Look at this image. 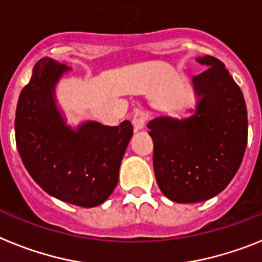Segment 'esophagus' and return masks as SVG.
Listing matches in <instances>:
<instances>
[{"instance_id": "1", "label": "esophagus", "mask_w": 262, "mask_h": 262, "mask_svg": "<svg viewBox=\"0 0 262 262\" xmlns=\"http://www.w3.org/2000/svg\"><path fill=\"white\" fill-rule=\"evenodd\" d=\"M145 122H147V114H145L143 110H136L135 113H134L133 117L134 128H135L136 131L143 129L145 127Z\"/></svg>"}]
</instances>
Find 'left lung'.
<instances>
[{
    "mask_svg": "<svg viewBox=\"0 0 262 262\" xmlns=\"http://www.w3.org/2000/svg\"><path fill=\"white\" fill-rule=\"evenodd\" d=\"M194 76L195 113L186 119L157 117L148 123L154 169L164 195L177 203L207 201L226 189L243 161L248 140L247 106L239 85L214 56Z\"/></svg>",
    "mask_w": 262,
    "mask_h": 262,
    "instance_id": "1",
    "label": "left lung"
}]
</instances>
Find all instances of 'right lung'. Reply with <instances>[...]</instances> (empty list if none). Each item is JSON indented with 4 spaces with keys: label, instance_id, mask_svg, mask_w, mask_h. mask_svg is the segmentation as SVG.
<instances>
[{
    "label": "right lung",
    "instance_id": "right-lung-1",
    "mask_svg": "<svg viewBox=\"0 0 262 262\" xmlns=\"http://www.w3.org/2000/svg\"><path fill=\"white\" fill-rule=\"evenodd\" d=\"M41 59L23 88L15 111V142L23 165L39 186L57 200L94 207L118 184L119 166L133 136V124L86 122L67 126L55 103V84L68 71Z\"/></svg>",
    "mask_w": 262,
    "mask_h": 262
}]
</instances>
